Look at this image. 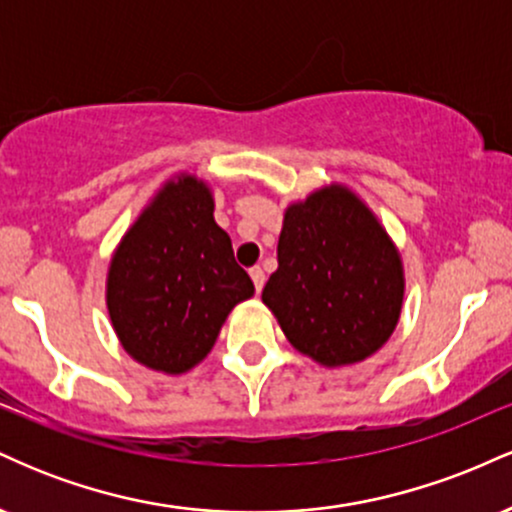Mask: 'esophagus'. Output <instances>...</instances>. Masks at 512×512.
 <instances>
[{
	"label": "esophagus",
	"mask_w": 512,
	"mask_h": 512,
	"mask_svg": "<svg viewBox=\"0 0 512 512\" xmlns=\"http://www.w3.org/2000/svg\"><path fill=\"white\" fill-rule=\"evenodd\" d=\"M250 279H252V284H255L257 293H260L262 286H264V269L262 267H252L250 269Z\"/></svg>",
	"instance_id": "34e87169"
}]
</instances>
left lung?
<instances>
[{"label":"left lung","instance_id":"8db88e82","mask_svg":"<svg viewBox=\"0 0 512 512\" xmlns=\"http://www.w3.org/2000/svg\"><path fill=\"white\" fill-rule=\"evenodd\" d=\"M276 260L262 301L301 354L349 366L390 339L402 310V262L354 192L325 187L286 209Z\"/></svg>","mask_w":512,"mask_h":512}]
</instances>
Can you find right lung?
<instances>
[{
  "mask_svg": "<svg viewBox=\"0 0 512 512\" xmlns=\"http://www.w3.org/2000/svg\"><path fill=\"white\" fill-rule=\"evenodd\" d=\"M255 293L209 187L170 180L122 238L108 272V310L122 346L146 368L185 373L214 346L233 305Z\"/></svg>",
  "mask_w": 512,
  "mask_h": 512,
  "instance_id": "add662e5",
  "label": "right lung"
}]
</instances>
